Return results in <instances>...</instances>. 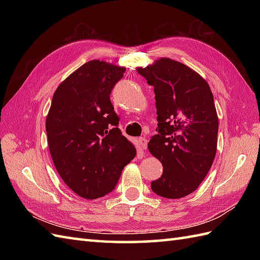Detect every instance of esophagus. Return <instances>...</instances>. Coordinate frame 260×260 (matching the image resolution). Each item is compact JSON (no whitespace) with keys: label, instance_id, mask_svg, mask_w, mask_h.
Listing matches in <instances>:
<instances>
[{"label":"esophagus","instance_id":"esophagus-1","mask_svg":"<svg viewBox=\"0 0 260 260\" xmlns=\"http://www.w3.org/2000/svg\"><path fill=\"white\" fill-rule=\"evenodd\" d=\"M139 143H140V145H141V147L143 148V150H146V147H147V140L145 139V137H140V139H139Z\"/></svg>","mask_w":260,"mask_h":260}]
</instances>
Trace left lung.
<instances>
[{
  "instance_id": "1",
  "label": "left lung",
  "mask_w": 260,
  "mask_h": 260,
  "mask_svg": "<svg viewBox=\"0 0 260 260\" xmlns=\"http://www.w3.org/2000/svg\"><path fill=\"white\" fill-rule=\"evenodd\" d=\"M154 87L158 134L148 151L163 165L151 187L157 196L180 199L196 191L217 153L219 121L209 84L197 71L170 58L137 67Z\"/></svg>"
}]
</instances>
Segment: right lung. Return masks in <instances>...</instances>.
<instances>
[{
	"label": "right lung",
	"instance_id": "obj_1",
	"mask_svg": "<svg viewBox=\"0 0 260 260\" xmlns=\"http://www.w3.org/2000/svg\"><path fill=\"white\" fill-rule=\"evenodd\" d=\"M126 68L90 60L70 74L53 93L46 118L48 146L60 178L84 199L112 192L136 155L120 133L109 95Z\"/></svg>",
	"mask_w": 260,
	"mask_h": 260
}]
</instances>
